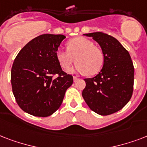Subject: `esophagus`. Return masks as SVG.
<instances>
[{
	"label": "esophagus",
	"instance_id": "1",
	"mask_svg": "<svg viewBox=\"0 0 147 147\" xmlns=\"http://www.w3.org/2000/svg\"><path fill=\"white\" fill-rule=\"evenodd\" d=\"M78 78H77V77H76V76H74L73 77V81H74V82H77L78 81Z\"/></svg>",
	"mask_w": 147,
	"mask_h": 147
}]
</instances>
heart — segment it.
<instances>
[{
	"label": "heart",
	"mask_w": 147,
	"mask_h": 147,
	"mask_svg": "<svg viewBox=\"0 0 147 147\" xmlns=\"http://www.w3.org/2000/svg\"><path fill=\"white\" fill-rule=\"evenodd\" d=\"M55 58L61 68L65 71L70 69L75 61L77 64L70 72L87 73L88 76L98 73L104 63L102 51L94 46L92 41L82 36L69 40L67 42V50L58 49Z\"/></svg>",
	"instance_id": "obj_1"
}]
</instances>
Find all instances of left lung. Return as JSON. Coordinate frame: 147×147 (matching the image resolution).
Masks as SVG:
<instances>
[{
  "mask_svg": "<svg viewBox=\"0 0 147 147\" xmlns=\"http://www.w3.org/2000/svg\"><path fill=\"white\" fill-rule=\"evenodd\" d=\"M98 42L104 55L101 70L94 78H85L82 97L100 115H108L122 109L131 98L134 68L127 50L114 37L101 33H85Z\"/></svg>",
  "mask_w": 147,
  "mask_h": 147,
  "instance_id": "obj_1",
  "label": "left lung"
}]
</instances>
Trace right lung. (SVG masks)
I'll return each mask as SVG.
<instances>
[{"label":"right lung","mask_w":147,"mask_h":147,"mask_svg":"<svg viewBox=\"0 0 147 147\" xmlns=\"http://www.w3.org/2000/svg\"><path fill=\"white\" fill-rule=\"evenodd\" d=\"M65 36L42 34L24 46L11 69V85L17 104L24 111L36 117L56 111L73 78L62 70L55 52ZM54 74H59L53 79Z\"/></svg>","instance_id":"right-lung-1"}]
</instances>
